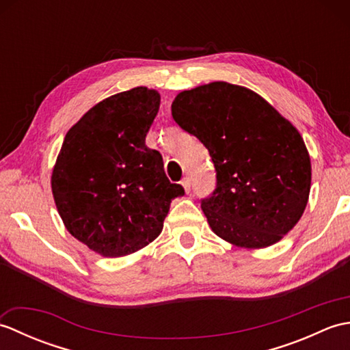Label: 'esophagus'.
Masks as SVG:
<instances>
[{
	"mask_svg": "<svg viewBox=\"0 0 350 350\" xmlns=\"http://www.w3.org/2000/svg\"><path fill=\"white\" fill-rule=\"evenodd\" d=\"M182 185H183L185 191H187V192L191 191V179H189V177H185V179L182 180Z\"/></svg>",
	"mask_w": 350,
	"mask_h": 350,
	"instance_id": "obj_1",
	"label": "esophagus"
}]
</instances>
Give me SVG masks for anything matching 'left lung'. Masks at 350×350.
<instances>
[{
  "instance_id": "left-lung-1",
  "label": "left lung",
  "mask_w": 350,
  "mask_h": 350,
  "mask_svg": "<svg viewBox=\"0 0 350 350\" xmlns=\"http://www.w3.org/2000/svg\"><path fill=\"white\" fill-rule=\"evenodd\" d=\"M171 114L207 150L217 188L202 198L213 233L265 248L295 227L308 202L311 163L295 126L262 96L211 83L176 96Z\"/></svg>"
}]
</instances>
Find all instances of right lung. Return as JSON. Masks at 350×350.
I'll return each mask as SVG.
<instances>
[{"instance_id": "obj_1", "label": "right lung", "mask_w": 350, "mask_h": 350, "mask_svg": "<svg viewBox=\"0 0 350 350\" xmlns=\"http://www.w3.org/2000/svg\"><path fill=\"white\" fill-rule=\"evenodd\" d=\"M161 96L147 87L99 102L66 133L52 194L69 233L105 257L141 250L159 236L171 200L185 194L146 146Z\"/></svg>"}]
</instances>
